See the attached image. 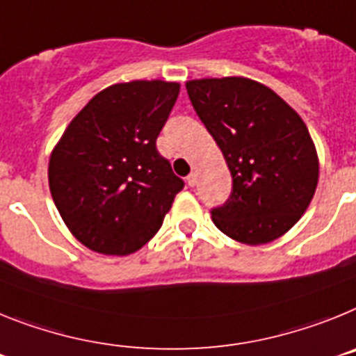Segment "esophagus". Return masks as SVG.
I'll use <instances>...</instances> for the list:
<instances>
[{
  "instance_id": "1",
  "label": "esophagus",
  "mask_w": 356,
  "mask_h": 356,
  "mask_svg": "<svg viewBox=\"0 0 356 356\" xmlns=\"http://www.w3.org/2000/svg\"><path fill=\"white\" fill-rule=\"evenodd\" d=\"M186 182H188V186H191V188L195 186V184H197V174H195V172H191V174L188 175Z\"/></svg>"
}]
</instances>
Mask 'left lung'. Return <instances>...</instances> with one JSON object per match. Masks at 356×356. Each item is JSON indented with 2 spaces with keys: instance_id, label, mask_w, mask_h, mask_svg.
I'll list each match as a JSON object with an SVG mask.
<instances>
[{
  "instance_id": "obj_1",
  "label": "left lung",
  "mask_w": 356,
  "mask_h": 356,
  "mask_svg": "<svg viewBox=\"0 0 356 356\" xmlns=\"http://www.w3.org/2000/svg\"><path fill=\"white\" fill-rule=\"evenodd\" d=\"M188 97L229 166V199L211 209L218 229L261 245L301 218L317 188L319 161L299 114L272 89L242 76L191 80Z\"/></svg>"
}]
</instances>
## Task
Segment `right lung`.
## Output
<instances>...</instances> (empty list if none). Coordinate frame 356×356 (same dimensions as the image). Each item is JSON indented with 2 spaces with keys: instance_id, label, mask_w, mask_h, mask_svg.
Segmentation results:
<instances>
[{
  "instance_id": "right-lung-1",
  "label": "right lung",
  "mask_w": 356,
  "mask_h": 356,
  "mask_svg": "<svg viewBox=\"0 0 356 356\" xmlns=\"http://www.w3.org/2000/svg\"><path fill=\"white\" fill-rule=\"evenodd\" d=\"M177 97L175 82L111 86L55 147L49 191L71 233L91 251L125 256L141 249L184 188L156 147Z\"/></svg>"
}]
</instances>
